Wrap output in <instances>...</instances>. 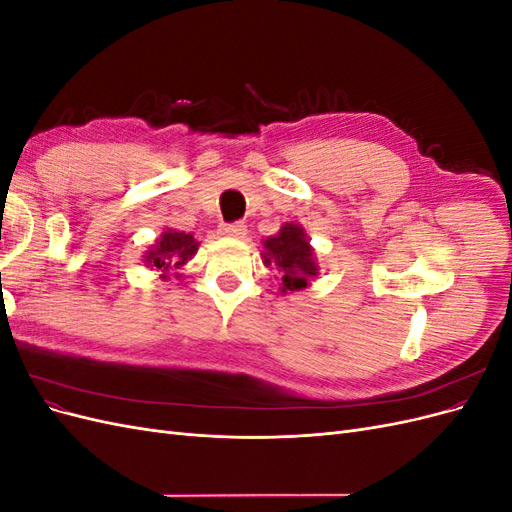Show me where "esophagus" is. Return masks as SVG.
Returning <instances> with one entry per match:
<instances>
[{
	"mask_svg": "<svg viewBox=\"0 0 512 512\" xmlns=\"http://www.w3.org/2000/svg\"><path fill=\"white\" fill-rule=\"evenodd\" d=\"M245 226L241 224V222H235V224H222L220 226V235H224V237H243L245 235Z\"/></svg>",
	"mask_w": 512,
	"mask_h": 512,
	"instance_id": "esophagus-1",
	"label": "esophagus"
}]
</instances>
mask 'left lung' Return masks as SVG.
Returning <instances> with one entry per match:
<instances>
[{
    "instance_id": "1",
    "label": "left lung",
    "mask_w": 512,
    "mask_h": 512,
    "mask_svg": "<svg viewBox=\"0 0 512 512\" xmlns=\"http://www.w3.org/2000/svg\"><path fill=\"white\" fill-rule=\"evenodd\" d=\"M262 243H265V254H262L265 256V265H273L282 273L280 290L284 294L307 288L309 280L318 275L314 250L299 224H284L275 237H269Z\"/></svg>"
}]
</instances>
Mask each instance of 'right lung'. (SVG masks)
Segmentation results:
<instances>
[{"instance_id": "1", "label": "right lung", "mask_w": 512, "mask_h": 512, "mask_svg": "<svg viewBox=\"0 0 512 512\" xmlns=\"http://www.w3.org/2000/svg\"><path fill=\"white\" fill-rule=\"evenodd\" d=\"M198 250V241L190 232H177V230H164L162 237L156 241V245L145 254V265L162 273V277H168L166 273L170 269H179L188 262Z\"/></svg>"}]
</instances>
